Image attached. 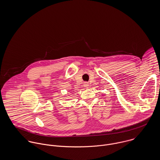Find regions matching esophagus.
<instances>
[{"instance_id": "esophagus-1", "label": "esophagus", "mask_w": 160, "mask_h": 160, "mask_svg": "<svg viewBox=\"0 0 160 160\" xmlns=\"http://www.w3.org/2000/svg\"><path fill=\"white\" fill-rule=\"evenodd\" d=\"M89 86V85L88 82H85L84 83V86L85 88H88Z\"/></svg>"}]
</instances>
